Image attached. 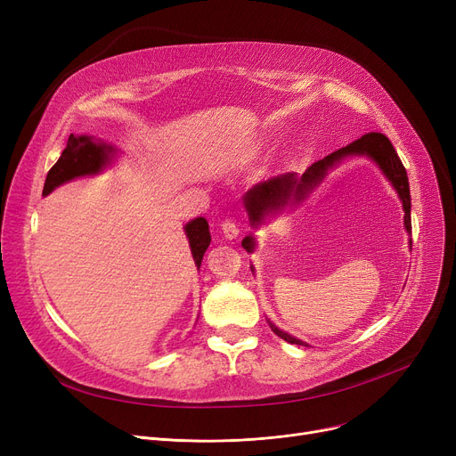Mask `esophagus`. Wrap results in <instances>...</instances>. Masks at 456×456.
<instances>
[{
  "label": "esophagus",
  "mask_w": 456,
  "mask_h": 456,
  "mask_svg": "<svg viewBox=\"0 0 456 456\" xmlns=\"http://www.w3.org/2000/svg\"><path fill=\"white\" fill-rule=\"evenodd\" d=\"M222 232H224V236L227 238V240H234V238L240 234V229L236 227V224L232 220H227V222L222 224Z\"/></svg>",
  "instance_id": "esophagus-1"
}]
</instances>
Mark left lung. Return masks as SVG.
<instances>
[{
    "label": "left lung",
    "mask_w": 456,
    "mask_h": 456,
    "mask_svg": "<svg viewBox=\"0 0 456 456\" xmlns=\"http://www.w3.org/2000/svg\"><path fill=\"white\" fill-rule=\"evenodd\" d=\"M351 157H366V159L373 160L379 166V170L385 174V177L390 181V184L394 186V190L397 191V196L403 203L404 229L411 234L412 224H411L409 177H406V170H404L401 159L397 157L392 142L382 133H368L358 140L347 143L346 148L332 151L325 159L306 167V172L303 175L290 172V174H282L273 179H268L260 184H255L251 190L246 191V196H244V208L249 216V225L253 229H258L260 225L266 224V220H270V216L273 218V216L281 214L289 207L301 205L310 194H313V190H316L323 183L325 175L332 170V167H337L342 160L351 159ZM242 248L248 253H253L256 248V238L253 234L246 236L242 240ZM409 248H412L411 238H409ZM268 323H270L272 330L284 342L308 347V344L294 338L292 334L284 332L275 323H272V322H268Z\"/></svg>",
    "instance_id": "left-lung-1"
}]
</instances>
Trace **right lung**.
I'll use <instances>...</instances> for the list:
<instances>
[{
  "mask_svg": "<svg viewBox=\"0 0 456 456\" xmlns=\"http://www.w3.org/2000/svg\"><path fill=\"white\" fill-rule=\"evenodd\" d=\"M116 157V146L103 142L102 138H95L92 134H69L62 155L53 164L52 170L47 172L42 196H50L55 188L68 181L102 174L105 167L112 166ZM183 229L188 238L190 253L194 256V262L200 270L203 255L210 244L208 224L200 216V218L190 220Z\"/></svg>",
  "mask_w": 456,
  "mask_h": 456,
  "instance_id": "add662e5",
  "label": "right lung"
}]
</instances>
